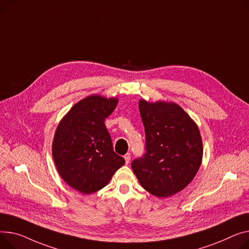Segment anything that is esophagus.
I'll list each match as a JSON object with an SVG mask.
<instances>
[{"instance_id":"obj_1","label":"esophagus","mask_w":249,"mask_h":249,"mask_svg":"<svg viewBox=\"0 0 249 249\" xmlns=\"http://www.w3.org/2000/svg\"><path fill=\"white\" fill-rule=\"evenodd\" d=\"M124 158H125L126 164H128V163L130 162V159H131V155H130V153H127V154L124 156Z\"/></svg>"}]
</instances>
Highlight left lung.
<instances>
[{
	"mask_svg": "<svg viewBox=\"0 0 249 249\" xmlns=\"http://www.w3.org/2000/svg\"><path fill=\"white\" fill-rule=\"evenodd\" d=\"M145 130V153L131 167L141 186L157 197L184 189L202 160V141L196 124L174 103L139 102Z\"/></svg>",
	"mask_w": 249,
	"mask_h": 249,
	"instance_id": "left-lung-1",
	"label": "left lung"
}]
</instances>
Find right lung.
Listing matches in <instances>:
<instances>
[{"label":"right lung","instance_id":"1","mask_svg":"<svg viewBox=\"0 0 249 249\" xmlns=\"http://www.w3.org/2000/svg\"><path fill=\"white\" fill-rule=\"evenodd\" d=\"M117 99L89 96L74 105L60 122L53 157L61 177L72 188L90 194L102 189L125 160L113 150L104 124Z\"/></svg>","mask_w":249,"mask_h":249}]
</instances>
